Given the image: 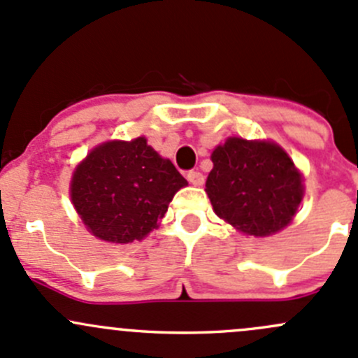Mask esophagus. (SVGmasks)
I'll list each match as a JSON object with an SVG mask.
<instances>
[{
    "mask_svg": "<svg viewBox=\"0 0 358 358\" xmlns=\"http://www.w3.org/2000/svg\"><path fill=\"white\" fill-rule=\"evenodd\" d=\"M187 180H189L192 185H202V183H204V175H202L201 171H197V169H192V171L187 173Z\"/></svg>",
    "mask_w": 358,
    "mask_h": 358,
    "instance_id": "obj_1",
    "label": "esophagus"
}]
</instances>
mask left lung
I'll return each instance as SVG.
<instances>
[{"instance_id": "1", "label": "left lung", "mask_w": 358, "mask_h": 358, "mask_svg": "<svg viewBox=\"0 0 358 358\" xmlns=\"http://www.w3.org/2000/svg\"><path fill=\"white\" fill-rule=\"evenodd\" d=\"M206 192L220 218L248 236L282 230L303 199L301 175L279 145L229 138L211 154Z\"/></svg>"}]
</instances>
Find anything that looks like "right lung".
Segmentation results:
<instances>
[{"instance_id":"1","label":"right lung","mask_w":358,"mask_h":358,"mask_svg":"<svg viewBox=\"0 0 358 358\" xmlns=\"http://www.w3.org/2000/svg\"><path fill=\"white\" fill-rule=\"evenodd\" d=\"M185 185L173 162L140 136L92 150L72 176L71 199L93 236L128 244L156 229Z\"/></svg>"}]
</instances>
